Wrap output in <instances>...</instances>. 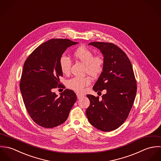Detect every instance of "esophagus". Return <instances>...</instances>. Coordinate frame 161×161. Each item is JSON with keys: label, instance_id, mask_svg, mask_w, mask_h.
Here are the masks:
<instances>
[{"label": "esophagus", "instance_id": "34e87169", "mask_svg": "<svg viewBox=\"0 0 161 161\" xmlns=\"http://www.w3.org/2000/svg\"><path fill=\"white\" fill-rule=\"evenodd\" d=\"M83 95H82V94H80V93H77V98L79 99V98H80L82 97Z\"/></svg>", "mask_w": 161, "mask_h": 161}]
</instances>
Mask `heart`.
<instances>
[{
	"mask_svg": "<svg viewBox=\"0 0 161 161\" xmlns=\"http://www.w3.org/2000/svg\"><path fill=\"white\" fill-rule=\"evenodd\" d=\"M72 54L75 59L85 64L86 73L92 77H97L102 72L105 60L101 54L93 55L92 50L85 46H79L76 48ZM59 66L64 74H68L70 70L71 61L69 58L63 55L59 59ZM91 83V78L89 76L75 77L67 80L66 86L71 90L81 93L83 92L84 87L89 86Z\"/></svg>",
	"mask_w": 161,
	"mask_h": 161,
	"instance_id": "heart-1",
	"label": "heart"
}]
</instances>
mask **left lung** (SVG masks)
I'll return each instance as SVG.
<instances>
[{
	"label": "left lung",
	"mask_w": 161,
	"mask_h": 161,
	"mask_svg": "<svg viewBox=\"0 0 161 161\" xmlns=\"http://www.w3.org/2000/svg\"><path fill=\"white\" fill-rule=\"evenodd\" d=\"M104 56L103 70L93 89L106 94L99 97L87 95L90 105L86 115L90 123L103 131L119 127L127 119L134 103L137 85L130 60L126 54L112 43L91 42Z\"/></svg>",
	"instance_id": "1"
}]
</instances>
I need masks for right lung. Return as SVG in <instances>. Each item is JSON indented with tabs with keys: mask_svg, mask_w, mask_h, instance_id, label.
I'll list each match as a JSON object with an SVG mask.
<instances>
[{
	"mask_svg": "<svg viewBox=\"0 0 161 161\" xmlns=\"http://www.w3.org/2000/svg\"><path fill=\"white\" fill-rule=\"evenodd\" d=\"M77 43L68 39H51L38 46L24 63L20 82L23 102L30 116L42 127L63 124L77 100L71 90L65 89L59 97L53 92L64 86L59 81L63 76L59 59L68 47Z\"/></svg>",
	"mask_w": 161,
	"mask_h": 161,
	"instance_id": "obj_1",
	"label": "right lung"
}]
</instances>
